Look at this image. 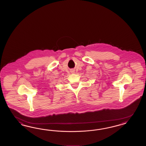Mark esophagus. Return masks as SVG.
Wrapping results in <instances>:
<instances>
[{
  "mask_svg": "<svg viewBox=\"0 0 146 146\" xmlns=\"http://www.w3.org/2000/svg\"><path fill=\"white\" fill-rule=\"evenodd\" d=\"M73 73H74V72H73Z\"/></svg>",
  "mask_w": 146,
  "mask_h": 146,
  "instance_id": "34e87169",
  "label": "esophagus"
}]
</instances>
